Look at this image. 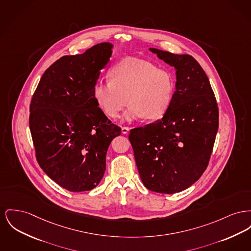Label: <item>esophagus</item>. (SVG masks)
Here are the masks:
<instances>
[{
  "label": "esophagus",
  "instance_id": "34e87169",
  "mask_svg": "<svg viewBox=\"0 0 251 251\" xmlns=\"http://www.w3.org/2000/svg\"><path fill=\"white\" fill-rule=\"evenodd\" d=\"M121 131H122V133L127 134V133H129V131H130V128L126 127V126H123V127H121Z\"/></svg>",
  "mask_w": 251,
  "mask_h": 251
}]
</instances>
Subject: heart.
<instances>
[{
  "label": "heart",
  "instance_id": "heart-1",
  "mask_svg": "<svg viewBox=\"0 0 251 251\" xmlns=\"http://www.w3.org/2000/svg\"><path fill=\"white\" fill-rule=\"evenodd\" d=\"M109 77L110 81L98 82L93 91L98 106L108 118H118L129 102L128 120L157 119L173 102L174 75L151 61L124 59L110 71Z\"/></svg>",
  "mask_w": 251,
  "mask_h": 251
}]
</instances>
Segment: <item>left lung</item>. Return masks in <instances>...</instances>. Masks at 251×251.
I'll return each instance as SVG.
<instances>
[{"label":"left lung","instance_id":"left-lung-1","mask_svg":"<svg viewBox=\"0 0 251 251\" xmlns=\"http://www.w3.org/2000/svg\"><path fill=\"white\" fill-rule=\"evenodd\" d=\"M176 69L173 102L153 123L130 131L136 167L148 190L182 192L206 171L219 126V110L206 72L190 55L150 48Z\"/></svg>","mask_w":251,"mask_h":251}]
</instances>
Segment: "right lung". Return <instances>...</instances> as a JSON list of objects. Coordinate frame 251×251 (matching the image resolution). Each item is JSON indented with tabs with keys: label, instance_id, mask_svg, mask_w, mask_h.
<instances>
[{
	"label": "right lung",
	"instance_id": "add662e5",
	"mask_svg": "<svg viewBox=\"0 0 251 251\" xmlns=\"http://www.w3.org/2000/svg\"><path fill=\"white\" fill-rule=\"evenodd\" d=\"M113 45L63 56L45 70L30 103L36 158L45 174L69 192L90 191L103 177L106 153L121 129L98 106L94 87Z\"/></svg>",
	"mask_w": 251,
	"mask_h": 251
}]
</instances>
